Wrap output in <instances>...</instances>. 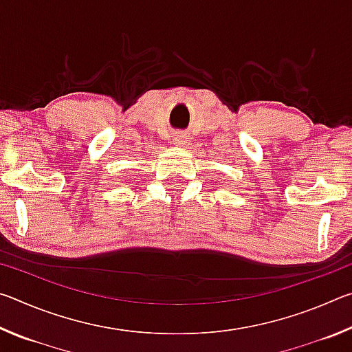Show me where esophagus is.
I'll return each mask as SVG.
<instances>
[{
    "label": "esophagus",
    "instance_id": "esophagus-1",
    "mask_svg": "<svg viewBox=\"0 0 352 352\" xmlns=\"http://www.w3.org/2000/svg\"><path fill=\"white\" fill-rule=\"evenodd\" d=\"M186 142H188L186 133H177V135L174 136V144L182 146V144H186Z\"/></svg>",
    "mask_w": 352,
    "mask_h": 352
}]
</instances>
